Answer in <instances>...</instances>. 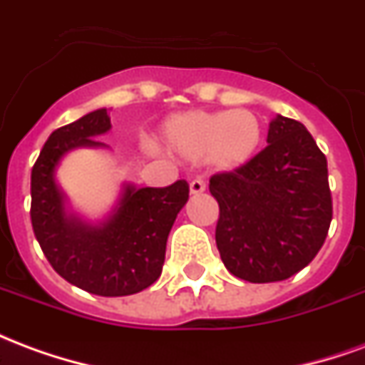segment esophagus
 Wrapping results in <instances>:
<instances>
[{
	"label": "esophagus",
	"instance_id": "34e87169",
	"mask_svg": "<svg viewBox=\"0 0 365 365\" xmlns=\"http://www.w3.org/2000/svg\"><path fill=\"white\" fill-rule=\"evenodd\" d=\"M205 182L203 180H199V178H195V180H191L190 182V191L193 193V195H199V193H203L205 191Z\"/></svg>",
	"mask_w": 365,
	"mask_h": 365
}]
</instances>
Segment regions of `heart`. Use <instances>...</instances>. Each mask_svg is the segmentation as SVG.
Returning <instances> with one entry per match:
<instances>
[{"mask_svg":"<svg viewBox=\"0 0 365 365\" xmlns=\"http://www.w3.org/2000/svg\"><path fill=\"white\" fill-rule=\"evenodd\" d=\"M162 148L175 156H203L217 170H237L252 158L262 140L260 120L246 109L180 111L170 115L158 136Z\"/></svg>","mask_w":365,"mask_h":365,"instance_id":"obj_1","label":"heart"}]
</instances>
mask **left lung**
Instances as JSON below:
<instances>
[{
  "instance_id": "obj_1",
  "label": "left lung",
  "mask_w": 365,
  "mask_h": 365,
  "mask_svg": "<svg viewBox=\"0 0 365 365\" xmlns=\"http://www.w3.org/2000/svg\"><path fill=\"white\" fill-rule=\"evenodd\" d=\"M217 248L230 274L282 282L311 264L332 221L327 158L303 123L277 115L268 146L245 166L215 174Z\"/></svg>"
}]
</instances>
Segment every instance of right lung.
Returning <instances> with one entry per match:
<instances>
[{"label":"right lung","mask_w":365,"mask_h":365,"mask_svg":"<svg viewBox=\"0 0 365 365\" xmlns=\"http://www.w3.org/2000/svg\"><path fill=\"white\" fill-rule=\"evenodd\" d=\"M111 128L107 109L56 128L31 172V222L46 260L76 287L123 297L146 289L162 274L168 235L190 197V185L178 180L168 187L127 183L113 213L91 225L68 213L54 172L66 152L105 146L93 136Z\"/></svg>","instance_id":"1"}]
</instances>
